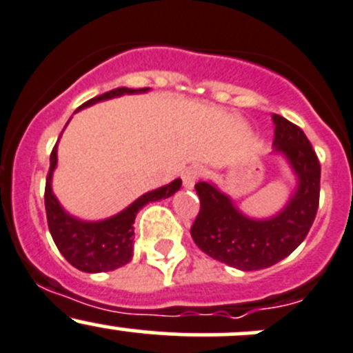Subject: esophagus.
Listing matches in <instances>:
<instances>
[{
	"mask_svg": "<svg viewBox=\"0 0 353 353\" xmlns=\"http://www.w3.org/2000/svg\"><path fill=\"white\" fill-rule=\"evenodd\" d=\"M203 176V169L199 165H191L188 167L183 172V183L186 188H193L194 183Z\"/></svg>",
	"mask_w": 353,
	"mask_h": 353,
	"instance_id": "1",
	"label": "esophagus"
}]
</instances>
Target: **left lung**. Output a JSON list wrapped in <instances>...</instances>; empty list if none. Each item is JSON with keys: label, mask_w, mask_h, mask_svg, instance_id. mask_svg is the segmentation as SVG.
Returning <instances> with one entry per match:
<instances>
[{"label": "left lung", "mask_w": 353, "mask_h": 353, "mask_svg": "<svg viewBox=\"0 0 353 353\" xmlns=\"http://www.w3.org/2000/svg\"><path fill=\"white\" fill-rule=\"evenodd\" d=\"M273 147L287 157L297 174L299 186L279 215L254 220L243 215L232 199L213 184L201 181L194 186L199 213L191 236L203 252L243 272L270 268L287 258L307 236L319 205L321 163L311 141L297 124L273 114Z\"/></svg>", "instance_id": "1"}]
</instances>
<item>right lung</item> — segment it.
I'll use <instances>...</instances> for the list:
<instances>
[{
    "label": "right lung",
    "instance_id": "add662e5",
    "mask_svg": "<svg viewBox=\"0 0 353 353\" xmlns=\"http://www.w3.org/2000/svg\"><path fill=\"white\" fill-rule=\"evenodd\" d=\"M147 90L148 88H137V90L126 87L114 88V90L90 99L77 110L95 104L99 101H105V99L119 97L123 94H141V92ZM49 162H51V165H49L48 177H46L44 193L49 232H51L52 241L58 245L59 252L65 256L66 261L73 265L74 268L87 273L112 272V270L121 268L126 263H130L131 256H133V223L137 213L147 203L172 196L176 191H179L181 184H183V181L176 179L167 184V186L159 188V190L150 191V193H145L137 201L131 203L126 210H123V212L110 216L108 220L81 222V220L68 215L54 194H52L51 177L52 172H54L56 163H58V143L52 148Z\"/></svg>",
    "mask_w": 353,
    "mask_h": 353
}]
</instances>
